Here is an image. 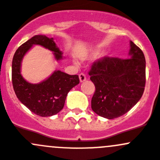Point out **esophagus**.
I'll use <instances>...</instances> for the list:
<instances>
[{
  "mask_svg": "<svg viewBox=\"0 0 160 160\" xmlns=\"http://www.w3.org/2000/svg\"><path fill=\"white\" fill-rule=\"evenodd\" d=\"M78 76H79V80L81 82H83L86 80V76H85V75L84 73L79 74V75H78Z\"/></svg>",
  "mask_w": 160,
  "mask_h": 160,
  "instance_id": "esophagus-1",
  "label": "esophagus"
}]
</instances>
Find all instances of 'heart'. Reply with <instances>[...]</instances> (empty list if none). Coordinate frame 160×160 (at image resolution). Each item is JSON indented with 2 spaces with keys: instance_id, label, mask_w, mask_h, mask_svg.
Wrapping results in <instances>:
<instances>
[{
  "instance_id": "1",
  "label": "heart",
  "mask_w": 160,
  "mask_h": 160,
  "mask_svg": "<svg viewBox=\"0 0 160 160\" xmlns=\"http://www.w3.org/2000/svg\"><path fill=\"white\" fill-rule=\"evenodd\" d=\"M94 54H95V52H94Z\"/></svg>"
}]
</instances>
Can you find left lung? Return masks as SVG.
Here are the masks:
<instances>
[{
	"mask_svg": "<svg viewBox=\"0 0 160 160\" xmlns=\"http://www.w3.org/2000/svg\"><path fill=\"white\" fill-rule=\"evenodd\" d=\"M129 58L104 57L94 62L88 74L95 86L92 108L108 119L129 112L141 98L146 84V59L130 41Z\"/></svg>",
	"mask_w": 160,
	"mask_h": 160,
	"instance_id": "obj_1",
	"label": "left lung"
}]
</instances>
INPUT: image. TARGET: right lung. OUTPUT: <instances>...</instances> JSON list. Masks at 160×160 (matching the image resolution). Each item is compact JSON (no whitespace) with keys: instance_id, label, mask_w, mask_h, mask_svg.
I'll list each match as a JSON object with an SVG mask.
<instances>
[{"instance_id":"add662e5","label":"right lung","mask_w":160,"mask_h":160,"mask_svg":"<svg viewBox=\"0 0 160 160\" xmlns=\"http://www.w3.org/2000/svg\"><path fill=\"white\" fill-rule=\"evenodd\" d=\"M34 44L52 51L56 61L63 58V53L56 45L53 38L34 36L20 46L13 57V88L20 102L32 112L42 117L52 116L63 108L68 92L79 83V78L77 75H70L57 70L40 83L31 84L27 82L21 73V62Z\"/></svg>"}]
</instances>
